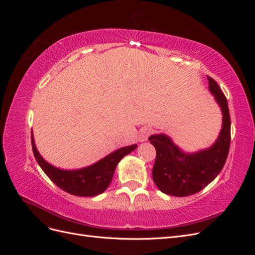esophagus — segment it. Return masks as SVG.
Masks as SVG:
<instances>
[{
	"instance_id": "34e87169",
	"label": "esophagus",
	"mask_w": 255,
	"mask_h": 255,
	"mask_svg": "<svg viewBox=\"0 0 255 255\" xmlns=\"http://www.w3.org/2000/svg\"><path fill=\"white\" fill-rule=\"evenodd\" d=\"M150 134H151V129L150 128H144L141 132L140 136H139L140 141H144V140L148 139V137L150 136Z\"/></svg>"
}]
</instances>
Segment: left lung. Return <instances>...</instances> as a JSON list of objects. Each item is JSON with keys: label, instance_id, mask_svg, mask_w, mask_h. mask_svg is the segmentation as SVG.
Wrapping results in <instances>:
<instances>
[{"label": "left lung", "instance_id": "1", "mask_svg": "<svg viewBox=\"0 0 255 255\" xmlns=\"http://www.w3.org/2000/svg\"><path fill=\"white\" fill-rule=\"evenodd\" d=\"M208 86L221 107L223 121L220 135L210 149L185 154L166 135H153L150 142L156 150L152 177L160 191L187 197L205 188L222 170L230 150L231 119L226 96L219 85L207 75Z\"/></svg>", "mask_w": 255, "mask_h": 255}]
</instances>
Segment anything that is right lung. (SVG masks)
Here are the masks:
<instances>
[{"instance_id": "right-lung-1", "label": "right lung", "mask_w": 255, "mask_h": 255, "mask_svg": "<svg viewBox=\"0 0 255 255\" xmlns=\"http://www.w3.org/2000/svg\"><path fill=\"white\" fill-rule=\"evenodd\" d=\"M136 148L137 144L125 146L89 167L66 171L51 166L40 156L34 144L32 134V149L38 165L56 186L68 194L78 197H95L105 191L113 180L115 169L119 161Z\"/></svg>"}]
</instances>
